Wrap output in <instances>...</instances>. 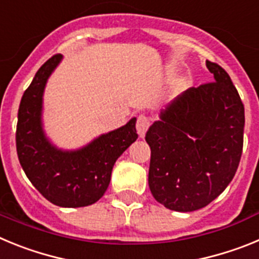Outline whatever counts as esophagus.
<instances>
[{
    "label": "esophagus",
    "instance_id": "obj_1",
    "mask_svg": "<svg viewBox=\"0 0 259 259\" xmlns=\"http://www.w3.org/2000/svg\"><path fill=\"white\" fill-rule=\"evenodd\" d=\"M150 125V119L145 115H140L137 118V123H136V130L137 134L140 135V137H143L145 135V132L148 131V128Z\"/></svg>",
    "mask_w": 259,
    "mask_h": 259
}]
</instances>
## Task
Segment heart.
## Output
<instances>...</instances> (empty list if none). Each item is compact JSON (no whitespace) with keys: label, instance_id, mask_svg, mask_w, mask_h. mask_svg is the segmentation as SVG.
Listing matches in <instances>:
<instances>
[{"label":"heart","instance_id":"obj_1","mask_svg":"<svg viewBox=\"0 0 259 259\" xmlns=\"http://www.w3.org/2000/svg\"><path fill=\"white\" fill-rule=\"evenodd\" d=\"M183 84H184V83H183Z\"/></svg>","mask_w":259,"mask_h":259}]
</instances>
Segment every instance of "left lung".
<instances>
[{
    "label": "left lung",
    "instance_id": "left-lung-1",
    "mask_svg": "<svg viewBox=\"0 0 259 259\" xmlns=\"http://www.w3.org/2000/svg\"><path fill=\"white\" fill-rule=\"evenodd\" d=\"M214 83L189 88L146 132L149 188L164 207L202 209L227 188L242 153L245 114L230 75L206 61Z\"/></svg>",
    "mask_w": 259,
    "mask_h": 259
}]
</instances>
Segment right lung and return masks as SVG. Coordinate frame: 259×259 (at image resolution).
<instances>
[{
	"label": "right lung",
	"mask_w": 259,
	"mask_h": 259,
	"mask_svg": "<svg viewBox=\"0 0 259 259\" xmlns=\"http://www.w3.org/2000/svg\"><path fill=\"white\" fill-rule=\"evenodd\" d=\"M62 59V54L48 59L23 95L18 110L17 152L29 182L48 201L61 207H83L104 196L116 159L139 135L134 116L79 149L54 145L44 130L42 105L48 79Z\"/></svg>",
	"instance_id": "add662e5"
}]
</instances>
